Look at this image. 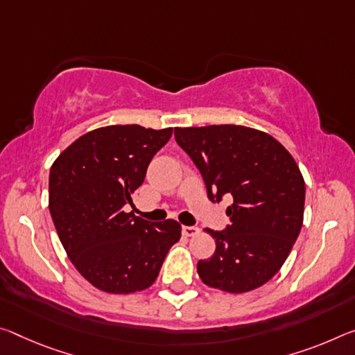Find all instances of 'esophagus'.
I'll use <instances>...</instances> for the list:
<instances>
[{
    "label": "esophagus",
    "instance_id": "34e87169",
    "mask_svg": "<svg viewBox=\"0 0 355 355\" xmlns=\"http://www.w3.org/2000/svg\"><path fill=\"white\" fill-rule=\"evenodd\" d=\"M182 232H183L184 237H194V235H198L200 230L198 227H194V226H183Z\"/></svg>",
    "mask_w": 355,
    "mask_h": 355
}]
</instances>
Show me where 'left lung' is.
<instances>
[{
	"mask_svg": "<svg viewBox=\"0 0 355 355\" xmlns=\"http://www.w3.org/2000/svg\"><path fill=\"white\" fill-rule=\"evenodd\" d=\"M175 140L199 168L208 199L234 200L227 229H207L216 250L198 262L200 279L230 294L261 288L283 267L303 224L305 180L295 159L248 126L175 128Z\"/></svg>",
	"mask_w": 355,
	"mask_h": 355,
	"instance_id": "left-lung-1",
	"label": "left lung"
}]
</instances>
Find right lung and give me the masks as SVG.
Segmentation results:
<instances>
[{"mask_svg":"<svg viewBox=\"0 0 355 355\" xmlns=\"http://www.w3.org/2000/svg\"><path fill=\"white\" fill-rule=\"evenodd\" d=\"M171 136L172 128H98L74 140L50 167L49 210L56 234L72 266L99 291L150 288L182 237L173 219L151 224L123 211Z\"/></svg>","mask_w":355,"mask_h":355,"instance_id":"1","label":"right lung"}]
</instances>
